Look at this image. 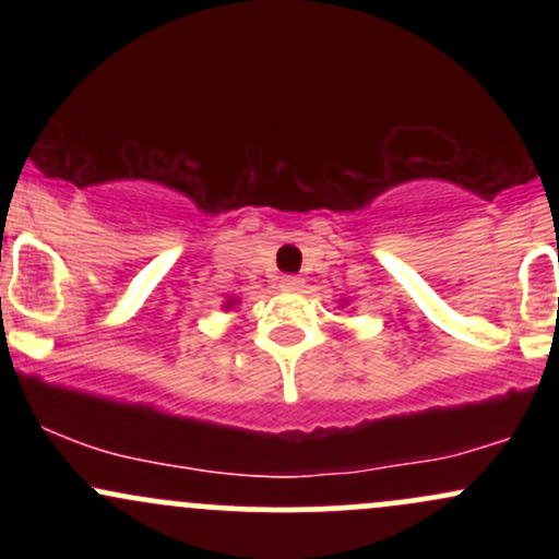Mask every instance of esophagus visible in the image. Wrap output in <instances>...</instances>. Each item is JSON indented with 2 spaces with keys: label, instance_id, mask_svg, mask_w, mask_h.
I'll use <instances>...</instances> for the list:
<instances>
[{
  "label": "esophagus",
  "instance_id": "1",
  "mask_svg": "<svg viewBox=\"0 0 559 559\" xmlns=\"http://www.w3.org/2000/svg\"><path fill=\"white\" fill-rule=\"evenodd\" d=\"M301 286H305V281H301L299 275H284V278H281V288H286V292H297Z\"/></svg>",
  "mask_w": 559,
  "mask_h": 559
}]
</instances>
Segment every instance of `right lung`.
<instances>
[{"instance_id":"add662e5","label":"right lung","mask_w":559,"mask_h":559,"mask_svg":"<svg viewBox=\"0 0 559 559\" xmlns=\"http://www.w3.org/2000/svg\"><path fill=\"white\" fill-rule=\"evenodd\" d=\"M234 305H236V301H234V299H228V301H226V307H228V310H230V307H234Z\"/></svg>"}]
</instances>
